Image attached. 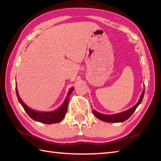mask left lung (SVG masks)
I'll return each instance as SVG.
<instances>
[{
  "label": "left lung",
  "mask_w": 161,
  "mask_h": 161,
  "mask_svg": "<svg viewBox=\"0 0 161 161\" xmlns=\"http://www.w3.org/2000/svg\"><path fill=\"white\" fill-rule=\"evenodd\" d=\"M145 93V89L143 90L142 94L140 96V98L137 104L135 105L133 107H132L130 109H128L125 112L119 113V114H112V115H107V114H101L99 112H96V110H93V114L96 116V117H97L98 119L101 121H103V122H123L128 119L132 115V114L134 113L135 111L138 106L140 104V103L142 102L143 96H144Z\"/></svg>",
  "instance_id": "left-lung-1"
}]
</instances>
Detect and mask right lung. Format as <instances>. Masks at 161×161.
Here are the masks:
<instances>
[{"mask_svg": "<svg viewBox=\"0 0 161 161\" xmlns=\"http://www.w3.org/2000/svg\"><path fill=\"white\" fill-rule=\"evenodd\" d=\"M74 90V88H71L69 90L68 95H67L65 101L62 106L60 108H58V109L53 112H37V111H34L31 109L27 106L25 103L23 102V101L21 100L20 96L19 95L18 90H17V87H16V96L18 98V100L19 103H21V106H23L24 109L25 110L27 114L32 119L36 121V122L44 123V124H54V123H58L61 122L63 119V118L65 117V116L68 111V105L69 102V98H70V96Z\"/></svg>", "mask_w": 161, "mask_h": 161, "instance_id": "add662e5", "label": "right lung"}]
</instances>
